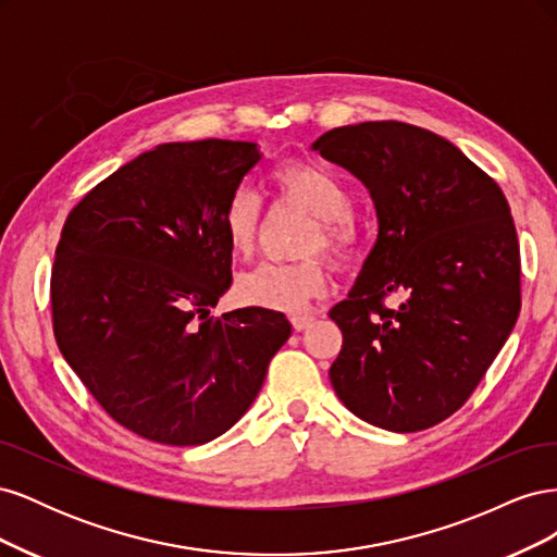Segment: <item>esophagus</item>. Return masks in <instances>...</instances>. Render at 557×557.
Returning <instances> with one entry per match:
<instances>
[{
  "instance_id": "34e87169",
  "label": "esophagus",
  "mask_w": 557,
  "mask_h": 557,
  "mask_svg": "<svg viewBox=\"0 0 557 557\" xmlns=\"http://www.w3.org/2000/svg\"><path fill=\"white\" fill-rule=\"evenodd\" d=\"M290 323H293V327H295L297 332H301V330H307V327L313 323V315L299 313V315H293V318H290Z\"/></svg>"
}]
</instances>
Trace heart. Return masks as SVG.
<instances>
[{
	"instance_id": "obj_1",
	"label": "heart",
	"mask_w": 557,
	"mask_h": 557,
	"mask_svg": "<svg viewBox=\"0 0 557 557\" xmlns=\"http://www.w3.org/2000/svg\"><path fill=\"white\" fill-rule=\"evenodd\" d=\"M272 188L313 215V227L305 239V252L323 248L334 260H346L358 246L352 221V195L346 181L327 166L311 160H288L274 166ZM262 205L258 193L246 185L234 190L221 215L225 242L234 256L246 258L256 248ZM325 267L318 258L299 262H260L237 278V297L250 307L297 313L325 293Z\"/></svg>"
}]
</instances>
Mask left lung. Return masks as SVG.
I'll return each instance as SVG.
<instances>
[{
  "label": "left lung",
  "mask_w": 557,
  "mask_h": 557,
  "mask_svg": "<svg viewBox=\"0 0 557 557\" xmlns=\"http://www.w3.org/2000/svg\"><path fill=\"white\" fill-rule=\"evenodd\" d=\"M313 150L372 195L379 237L348 299L330 381L364 423L418 432L458 411L520 311V250L499 185L430 129L374 121L334 127ZM387 294L397 310L382 307Z\"/></svg>",
  "instance_id": "obj_1"
}]
</instances>
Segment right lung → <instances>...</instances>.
Listing matches in <instances>:
<instances>
[{
    "label": "right lung",
    "mask_w": 557,
    "mask_h": 557,
    "mask_svg": "<svg viewBox=\"0 0 557 557\" xmlns=\"http://www.w3.org/2000/svg\"><path fill=\"white\" fill-rule=\"evenodd\" d=\"M258 144L156 146L66 215L50 276L60 352L102 409L144 440L199 446L248 411L288 318H211L232 283L221 215Z\"/></svg>",
    "instance_id": "add662e5"
}]
</instances>
